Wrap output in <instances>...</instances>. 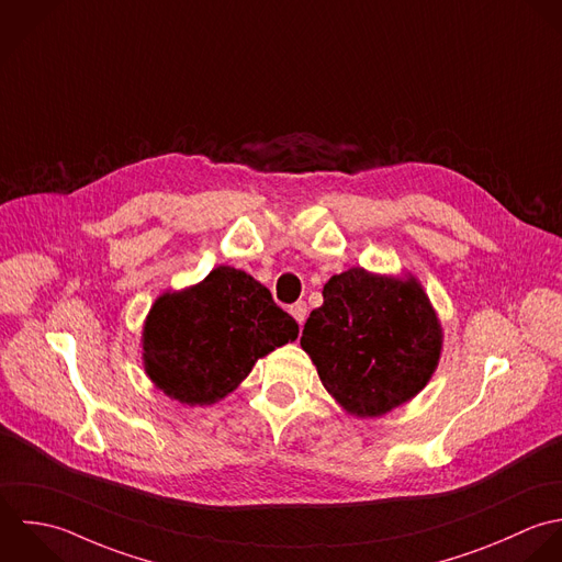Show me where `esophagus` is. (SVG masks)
<instances>
[{
	"label": "esophagus",
	"instance_id": "obj_1",
	"mask_svg": "<svg viewBox=\"0 0 562 562\" xmlns=\"http://www.w3.org/2000/svg\"><path fill=\"white\" fill-rule=\"evenodd\" d=\"M290 314L294 316V321H296L299 325H303L305 318H307V305H305L303 301H299V303H294V305L290 307Z\"/></svg>",
	"mask_w": 562,
	"mask_h": 562
}]
</instances>
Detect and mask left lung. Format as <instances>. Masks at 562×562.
<instances>
[{
	"instance_id": "8db88e82",
	"label": "left lung",
	"mask_w": 562,
	"mask_h": 562,
	"mask_svg": "<svg viewBox=\"0 0 562 562\" xmlns=\"http://www.w3.org/2000/svg\"><path fill=\"white\" fill-rule=\"evenodd\" d=\"M323 299L301 347L347 414L383 416L427 385L440 362L442 327L416 277L358 266L334 274Z\"/></svg>"
}]
</instances>
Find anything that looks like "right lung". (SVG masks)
Wrapping results in <instances>:
<instances>
[{"instance_id":"obj_1","label":"right lung","mask_w":562,"mask_h":562,"mask_svg":"<svg viewBox=\"0 0 562 562\" xmlns=\"http://www.w3.org/2000/svg\"><path fill=\"white\" fill-rule=\"evenodd\" d=\"M299 338L266 285L231 266L200 283L164 292L142 331V360L157 390L186 405H211L231 394L255 362Z\"/></svg>"}]
</instances>
